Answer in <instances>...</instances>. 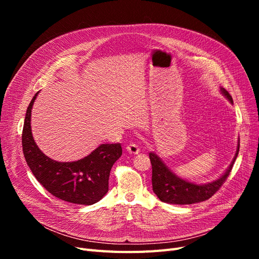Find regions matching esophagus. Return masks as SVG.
Wrapping results in <instances>:
<instances>
[{
  "mask_svg": "<svg viewBox=\"0 0 259 259\" xmlns=\"http://www.w3.org/2000/svg\"><path fill=\"white\" fill-rule=\"evenodd\" d=\"M126 150L131 153V154H138L140 152V149L136 144H130L126 146Z\"/></svg>",
  "mask_w": 259,
  "mask_h": 259,
  "instance_id": "1",
  "label": "esophagus"
}]
</instances>
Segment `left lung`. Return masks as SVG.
<instances>
[{
  "instance_id": "left-lung-1",
  "label": "left lung",
  "mask_w": 259,
  "mask_h": 259,
  "mask_svg": "<svg viewBox=\"0 0 259 259\" xmlns=\"http://www.w3.org/2000/svg\"><path fill=\"white\" fill-rule=\"evenodd\" d=\"M222 94L233 104L232 97L225 89H221ZM240 142V140H239ZM240 149V144H238V149L236 155L230 164V166L217 180L213 183L204 185H195L187 182L183 178H179L171 171L158 155L153 152L149 153V158L152 165V189L162 202L169 203V204H192L208 200L211 195H214L219 188L226 182L227 177L229 176L232 166L236 161Z\"/></svg>"
}]
</instances>
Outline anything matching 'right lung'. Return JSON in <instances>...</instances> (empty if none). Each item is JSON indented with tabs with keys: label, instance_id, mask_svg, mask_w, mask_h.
<instances>
[{
	"label": "right lung",
	"instance_id": "1",
	"mask_svg": "<svg viewBox=\"0 0 259 259\" xmlns=\"http://www.w3.org/2000/svg\"><path fill=\"white\" fill-rule=\"evenodd\" d=\"M37 93L27 109L22 130V150L28 166L46 190L62 201L92 205L108 192L111 167L122 155L121 144H103L85 158L74 162H58L46 156L36 146L31 132V109Z\"/></svg>",
	"mask_w": 259,
	"mask_h": 259
}]
</instances>
